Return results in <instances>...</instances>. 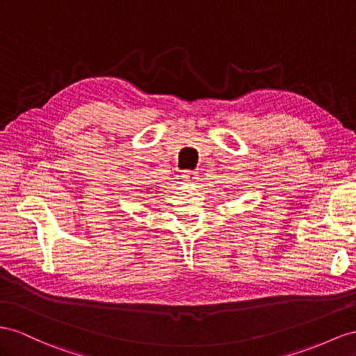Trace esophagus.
<instances>
[{
  "mask_svg": "<svg viewBox=\"0 0 356 356\" xmlns=\"http://www.w3.org/2000/svg\"><path fill=\"white\" fill-rule=\"evenodd\" d=\"M181 177H184V180L188 181V184H195V181L198 180V172L191 171V170H185L184 175H181Z\"/></svg>",
  "mask_w": 356,
  "mask_h": 356,
  "instance_id": "1",
  "label": "esophagus"
}]
</instances>
